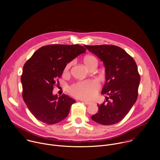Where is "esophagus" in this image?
<instances>
[{
  "label": "esophagus",
  "mask_w": 160,
  "mask_h": 160,
  "mask_svg": "<svg viewBox=\"0 0 160 160\" xmlns=\"http://www.w3.org/2000/svg\"><path fill=\"white\" fill-rule=\"evenodd\" d=\"M81 102H83V103H85V104H90L91 102H88V101H83V100H81L80 101Z\"/></svg>",
  "instance_id": "esophagus-1"
}]
</instances>
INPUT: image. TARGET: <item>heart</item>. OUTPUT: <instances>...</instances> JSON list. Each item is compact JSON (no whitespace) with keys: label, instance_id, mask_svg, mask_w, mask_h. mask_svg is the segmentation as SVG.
<instances>
[{"label":"heart","instance_id":"heart-1","mask_svg":"<svg viewBox=\"0 0 160 160\" xmlns=\"http://www.w3.org/2000/svg\"><path fill=\"white\" fill-rule=\"evenodd\" d=\"M83 62L87 68H89L94 63H98L96 57L91 54H86L83 58ZM71 65V62L68 63L65 68V71L69 70ZM98 88L99 84L97 82L88 80L78 82L73 85L70 88V92L76 98L88 99L92 98L96 95Z\"/></svg>","mask_w":160,"mask_h":160}]
</instances>
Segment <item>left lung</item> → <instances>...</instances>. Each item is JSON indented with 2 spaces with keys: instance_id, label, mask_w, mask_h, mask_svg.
I'll list each match as a JSON object with an SVG mask.
<instances>
[{
  "instance_id": "obj_1",
  "label": "left lung",
  "mask_w": 160,
  "mask_h": 160,
  "mask_svg": "<svg viewBox=\"0 0 160 160\" xmlns=\"http://www.w3.org/2000/svg\"><path fill=\"white\" fill-rule=\"evenodd\" d=\"M84 47L104 63L106 82L102 94L108 96L106 102L98 104L99 111L91 118L104 125L118 123L138 99L141 77L136 62L125 51L116 45H84Z\"/></svg>"
}]
</instances>
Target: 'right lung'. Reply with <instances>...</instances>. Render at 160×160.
Masks as SVG:
<instances>
[{
	"mask_svg": "<svg viewBox=\"0 0 160 160\" xmlns=\"http://www.w3.org/2000/svg\"><path fill=\"white\" fill-rule=\"evenodd\" d=\"M86 49L78 44H52L36 51L25 62L21 81L22 98L32 115L39 121L54 125L64 120L75 101L62 94L53 95L66 64Z\"/></svg>",
	"mask_w": 160,
	"mask_h": 160,
	"instance_id": "1",
	"label": "right lung"
}]
</instances>
